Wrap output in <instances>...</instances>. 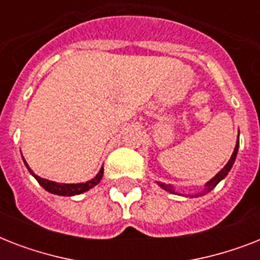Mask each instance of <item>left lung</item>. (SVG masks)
Returning a JSON list of instances; mask_svg holds the SVG:
<instances>
[{
  "mask_svg": "<svg viewBox=\"0 0 260 260\" xmlns=\"http://www.w3.org/2000/svg\"><path fill=\"white\" fill-rule=\"evenodd\" d=\"M238 150H239V140H238V143H236V147H235L234 154H232L231 159H230V160H228V163H226L225 166H224V169H222V170L220 171V173H218L217 175H216V177L212 178V179H210V181L208 182V183H206V185H205V190H204V191H201V193H200V194H196L194 197H200L201 194H205V193H208V191H210V190L216 187V185H217L218 182H220V181H221V179H224V178L226 177V174L230 173V170H231V169H232V166H234L235 159H236V155H238ZM159 186H160L162 189L167 190V191H170V193H175V191H174V189H173V187H171L170 185L159 183Z\"/></svg>",
  "mask_w": 260,
  "mask_h": 260,
  "instance_id": "obj_1",
  "label": "left lung"
}]
</instances>
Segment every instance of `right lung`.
<instances>
[{"label":"right lung","mask_w":260,"mask_h":260,"mask_svg":"<svg viewBox=\"0 0 260 260\" xmlns=\"http://www.w3.org/2000/svg\"><path fill=\"white\" fill-rule=\"evenodd\" d=\"M25 163L26 169L29 170V173L36 178V181L40 183V186H43L47 191H50L52 194H56V196H75V194H81V193H85L89 189L94 187V186L97 185L98 182L101 181L102 175H104V169L100 170V173L93 178V179H90V181L85 182V183H58V182H52V181H48V179H44V178H40L38 175H35L32 173V170L29 169V166L26 165V162L24 160Z\"/></svg>","instance_id":"right-lung-1"}]
</instances>
